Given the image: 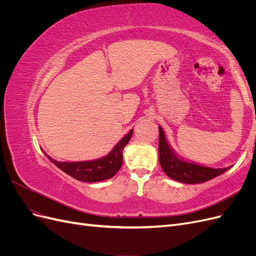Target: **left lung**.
I'll use <instances>...</instances> for the list:
<instances>
[{"label":"left lung","mask_w":256,"mask_h":256,"mask_svg":"<svg viewBox=\"0 0 256 256\" xmlns=\"http://www.w3.org/2000/svg\"><path fill=\"white\" fill-rule=\"evenodd\" d=\"M159 162L164 173L174 180L184 184H200L221 175L230 168H214L184 161L166 141L164 131L159 126Z\"/></svg>","instance_id":"1"}]
</instances>
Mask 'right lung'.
Segmentation results:
<instances>
[{"label": "right lung", "mask_w": 256, "mask_h": 256, "mask_svg": "<svg viewBox=\"0 0 256 256\" xmlns=\"http://www.w3.org/2000/svg\"><path fill=\"white\" fill-rule=\"evenodd\" d=\"M132 134L134 129L130 130L106 157L100 159L79 162H60L52 159L48 154L46 156L52 161V164L76 180L86 182L106 180L120 171L122 164V150L128 144L130 138L132 136Z\"/></svg>", "instance_id": "1"}]
</instances>
